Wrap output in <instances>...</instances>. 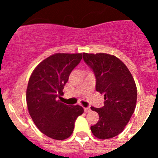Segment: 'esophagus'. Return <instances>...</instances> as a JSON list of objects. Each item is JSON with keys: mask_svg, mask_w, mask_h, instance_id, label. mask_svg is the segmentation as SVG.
<instances>
[{"mask_svg": "<svg viewBox=\"0 0 158 158\" xmlns=\"http://www.w3.org/2000/svg\"><path fill=\"white\" fill-rule=\"evenodd\" d=\"M84 111H85V112H89V111H91V108H90V107H84Z\"/></svg>", "mask_w": 158, "mask_h": 158, "instance_id": "1", "label": "esophagus"}]
</instances>
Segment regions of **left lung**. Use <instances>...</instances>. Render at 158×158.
Instances as JSON below:
<instances>
[{
	"label": "left lung",
	"mask_w": 158,
	"mask_h": 158,
	"mask_svg": "<svg viewBox=\"0 0 158 158\" xmlns=\"http://www.w3.org/2000/svg\"><path fill=\"white\" fill-rule=\"evenodd\" d=\"M83 58L94 72L96 91L105 100L101 108L91 107L100 117L91 127L92 133L97 139H111L123 131L135 111L136 84L127 65L115 55L83 53Z\"/></svg>",
	"instance_id": "left-lung-1"
}]
</instances>
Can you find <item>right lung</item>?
<instances>
[{
	"label": "right lung",
	"instance_id": "right-lung-1",
	"mask_svg": "<svg viewBox=\"0 0 158 158\" xmlns=\"http://www.w3.org/2000/svg\"><path fill=\"white\" fill-rule=\"evenodd\" d=\"M81 58V53L54 54L42 61L29 78L26 92L29 114L39 130L55 140L68 139L75 120L84 112L81 106L66 105L58 100Z\"/></svg>",
	"mask_w": 158,
	"mask_h": 158
}]
</instances>
